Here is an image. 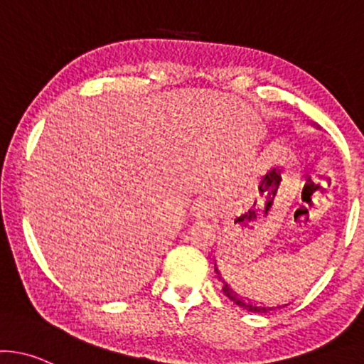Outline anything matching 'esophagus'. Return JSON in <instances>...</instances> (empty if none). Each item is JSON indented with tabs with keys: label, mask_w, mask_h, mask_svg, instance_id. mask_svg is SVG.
Returning a JSON list of instances; mask_svg holds the SVG:
<instances>
[{
	"label": "esophagus",
	"mask_w": 364,
	"mask_h": 364,
	"mask_svg": "<svg viewBox=\"0 0 364 364\" xmlns=\"http://www.w3.org/2000/svg\"><path fill=\"white\" fill-rule=\"evenodd\" d=\"M215 213V205L213 200H198L197 203L193 205V215L197 219H207L210 218Z\"/></svg>",
	"instance_id": "obj_1"
}]
</instances>
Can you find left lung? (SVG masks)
Wrapping results in <instances>:
<instances>
[{
  "mask_svg": "<svg viewBox=\"0 0 364 364\" xmlns=\"http://www.w3.org/2000/svg\"><path fill=\"white\" fill-rule=\"evenodd\" d=\"M215 273H218V269H215ZM223 292H225V295L228 299H230V301H233L235 304L237 306H240V307H243V309H247V311H250V313H267V311H273V309H277V307H283V306H277V307H267V306H261V304H254V302H249V301H243V299H240L238 297L237 294L233 292V290H230V287L228 285H225L223 287ZM287 306V304H285Z\"/></svg>",
  "mask_w": 364,
  "mask_h": 364,
  "instance_id": "1",
  "label": "left lung"
}]
</instances>
